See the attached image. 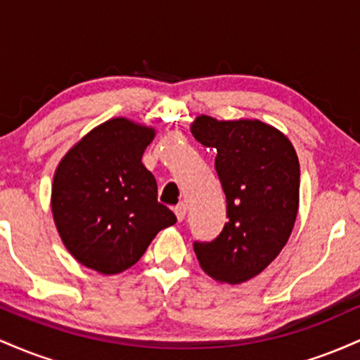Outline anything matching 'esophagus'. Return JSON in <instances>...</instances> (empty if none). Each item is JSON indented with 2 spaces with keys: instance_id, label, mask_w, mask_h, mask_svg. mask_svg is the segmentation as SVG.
<instances>
[{
  "instance_id": "obj_1",
  "label": "esophagus",
  "mask_w": 360,
  "mask_h": 360,
  "mask_svg": "<svg viewBox=\"0 0 360 360\" xmlns=\"http://www.w3.org/2000/svg\"><path fill=\"white\" fill-rule=\"evenodd\" d=\"M174 213L177 217V220L183 221L186 218V205L184 203H179L177 206H174Z\"/></svg>"
}]
</instances>
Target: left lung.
Returning a JSON list of instances; mask_svg holds the SVG:
<instances>
[{
    "label": "left lung",
    "mask_w": 360,
    "mask_h": 360,
    "mask_svg": "<svg viewBox=\"0 0 360 360\" xmlns=\"http://www.w3.org/2000/svg\"><path fill=\"white\" fill-rule=\"evenodd\" d=\"M191 131L214 148V169L226 198L223 230L212 242L194 240L206 274L238 284L262 272L286 245L300 201V162L291 142L257 120L196 118Z\"/></svg>",
    "instance_id": "8db88e82"
}]
</instances>
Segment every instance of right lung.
Returning <instances> with one entry per match:
<instances>
[{
    "label": "right lung",
    "mask_w": 360,
    "mask_h": 360,
    "mask_svg": "<svg viewBox=\"0 0 360 360\" xmlns=\"http://www.w3.org/2000/svg\"><path fill=\"white\" fill-rule=\"evenodd\" d=\"M154 130L115 118L91 130L57 167L52 212L68 250L86 267L118 274L176 223L142 164Z\"/></svg>",
    "instance_id": "add662e5"
}]
</instances>
